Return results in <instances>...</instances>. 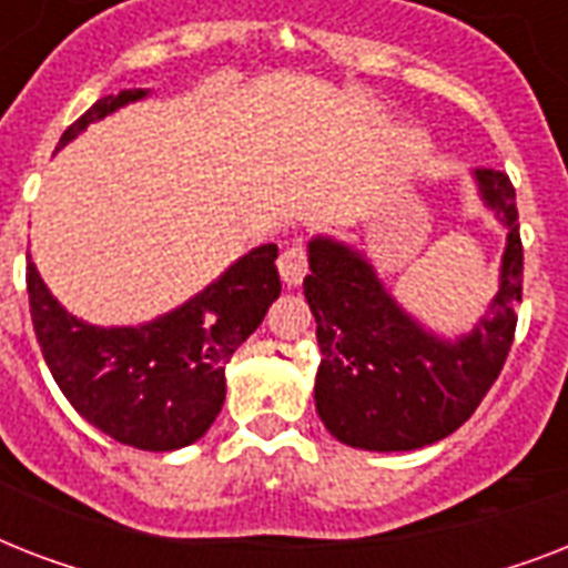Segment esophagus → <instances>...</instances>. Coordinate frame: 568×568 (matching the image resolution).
Returning <instances> with one entry per match:
<instances>
[{"instance_id": "obj_1", "label": "esophagus", "mask_w": 568, "mask_h": 568, "mask_svg": "<svg viewBox=\"0 0 568 568\" xmlns=\"http://www.w3.org/2000/svg\"><path fill=\"white\" fill-rule=\"evenodd\" d=\"M306 271H310V262H306V250L301 244H294L280 256V276L285 285H301Z\"/></svg>"}]
</instances>
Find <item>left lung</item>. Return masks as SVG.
I'll use <instances>...</instances> for the list:
<instances>
[{
    "label": "left lung",
    "instance_id": "obj_1",
    "mask_svg": "<svg viewBox=\"0 0 568 568\" xmlns=\"http://www.w3.org/2000/svg\"><path fill=\"white\" fill-rule=\"evenodd\" d=\"M471 176L507 244L498 294L463 336H442L406 312L363 250L312 235L303 294L318 324L315 409L351 448L388 454L445 439L468 422L501 374L521 303L516 189L493 168H477Z\"/></svg>",
    "mask_w": 568,
    "mask_h": 568
}]
</instances>
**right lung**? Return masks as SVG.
Masks as SVG:
<instances>
[{"mask_svg":"<svg viewBox=\"0 0 568 568\" xmlns=\"http://www.w3.org/2000/svg\"><path fill=\"white\" fill-rule=\"evenodd\" d=\"M146 97V88H126L97 100L61 135L55 153L91 123ZM274 262L276 244H258L176 310L135 327H97L58 303L29 256L34 336L84 422L129 448L180 450L212 427L226 397V363L280 297Z\"/></svg>","mask_w":568,"mask_h":568,"instance_id":"add662e5","label":"right lung"}]
</instances>
